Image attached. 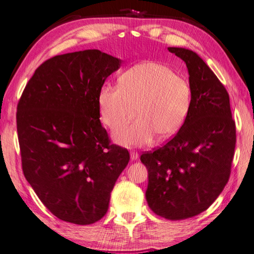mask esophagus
I'll return each instance as SVG.
<instances>
[{
  "label": "esophagus",
  "instance_id": "34e87169",
  "mask_svg": "<svg viewBox=\"0 0 254 254\" xmlns=\"http://www.w3.org/2000/svg\"><path fill=\"white\" fill-rule=\"evenodd\" d=\"M138 157H139V154H138L137 151H135V150L130 151V159L131 160H137Z\"/></svg>",
  "mask_w": 254,
  "mask_h": 254
}]
</instances>
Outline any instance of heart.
Here are the masks:
<instances>
[{"mask_svg":"<svg viewBox=\"0 0 254 254\" xmlns=\"http://www.w3.org/2000/svg\"><path fill=\"white\" fill-rule=\"evenodd\" d=\"M119 86H104L98 95L103 122L115 129L136 116L130 125L114 132L123 146H142L157 133L167 139L179 131L188 117L192 90L188 80L169 66L145 62L129 68L118 78Z\"/></svg>","mask_w":254,"mask_h":254,"instance_id":"heart-1","label":"heart"}]
</instances>
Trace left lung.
Listing matches in <instances>:
<instances>
[{
  "mask_svg": "<svg viewBox=\"0 0 254 254\" xmlns=\"http://www.w3.org/2000/svg\"><path fill=\"white\" fill-rule=\"evenodd\" d=\"M189 74L192 103L171 140L140 160L148 170L146 200L158 216L184 220L211 205L230 177L236 125L224 86L197 53L168 47Z\"/></svg>",
  "mask_w": 254,
  "mask_h": 254,
  "instance_id": "obj_1",
  "label": "left lung"
}]
</instances>
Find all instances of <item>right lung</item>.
Returning a JSON list of instances; mask_svg holds the SVG:
<instances>
[{"instance_id": "1", "label": "right lung", "mask_w": 254, "mask_h": 254, "mask_svg": "<svg viewBox=\"0 0 254 254\" xmlns=\"http://www.w3.org/2000/svg\"><path fill=\"white\" fill-rule=\"evenodd\" d=\"M122 61L98 50L57 55L28 80L17 105L23 172L45 207L66 222L106 214L129 152L111 145L98 95Z\"/></svg>"}]
</instances>
